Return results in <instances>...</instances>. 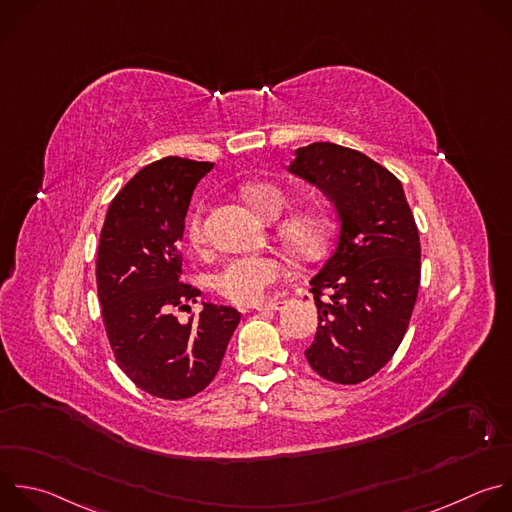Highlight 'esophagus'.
Segmentation results:
<instances>
[{
	"label": "esophagus",
	"mask_w": 512,
	"mask_h": 512,
	"mask_svg": "<svg viewBox=\"0 0 512 512\" xmlns=\"http://www.w3.org/2000/svg\"><path fill=\"white\" fill-rule=\"evenodd\" d=\"M283 307V301L281 299H275V301H267V303H261V305H257L255 309L257 311H263V313H267V311H277V309H281Z\"/></svg>",
	"instance_id": "obj_1"
}]
</instances>
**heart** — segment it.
I'll return each mask as SVG.
<instances>
[{
  "mask_svg": "<svg viewBox=\"0 0 512 512\" xmlns=\"http://www.w3.org/2000/svg\"><path fill=\"white\" fill-rule=\"evenodd\" d=\"M253 209L265 219H279L291 205V195L273 183H257L245 191ZM281 241L299 257L315 259L323 253L331 233L329 217L319 209H301L279 223ZM189 239L193 245L205 241V209L199 207L189 219ZM287 277V265L277 255H241L227 261L215 275V289L221 297L237 305H255L267 291Z\"/></svg>",
  "mask_w": 512,
  "mask_h": 512,
  "instance_id": "1",
  "label": "heart"
}]
</instances>
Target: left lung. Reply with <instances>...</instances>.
I'll list each match as a JSON object with an SVG mask.
<instances>
[{"label": "left lung", "instance_id": "left-lung-1", "mask_svg": "<svg viewBox=\"0 0 512 512\" xmlns=\"http://www.w3.org/2000/svg\"><path fill=\"white\" fill-rule=\"evenodd\" d=\"M295 154L289 170L327 195L337 221L335 251L311 279L319 323L305 358L329 382L360 384L392 360L410 325L418 227L402 183L360 150L313 142Z\"/></svg>", "mask_w": 512, "mask_h": 512}]
</instances>
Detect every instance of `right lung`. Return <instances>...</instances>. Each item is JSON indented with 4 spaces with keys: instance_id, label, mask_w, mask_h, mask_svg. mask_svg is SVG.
I'll return each instance as SVG.
<instances>
[{
    "instance_id": "add662e5",
    "label": "right lung",
    "mask_w": 512,
    "mask_h": 512,
    "mask_svg": "<svg viewBox=\"0 0 512 512\" xmlns=\"http://www.w3.org/2000/svg\"><path fill=\"white\" fill-rule=\"evenodd\" d=\"M213 162L164 156L112 199L100 231L96 287L118 368L150 396L185 400L217 376L241 313L205 303L181 323L201 289L181 281V237L199 181Z\"/></svg>"
}]
</instances>
